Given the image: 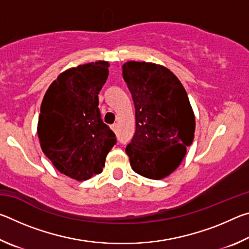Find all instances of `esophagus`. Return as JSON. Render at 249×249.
I'll return each instance as SVG.
<instances>
[{"instance_id": "34e87169", "label": "esophagus", "mask_w": 249, "mask_h": 249, "mask_svg": "<svg viewBox=\"0 0 249 249\" xmlns=\"http://www.w3.org/2000/svg\"><path fill=\"white\" fill-rule=\"evenodd\" d=\"M111 128H112V130H113V132H116L117 125H116V124H112V125H111Z\"/></svg>"}]
</instances>
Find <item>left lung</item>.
<instances>
[{"label":"left lung","mask_w":249,"mask_h":249,"mask_svg":"<svg viewBox=\"0 0 249 249\" xmlns=\"http://www.w3.org/2000/svg\"><path fill=\"white\" fill-rule=\"evenodd\" d=\"M123 78L135 105L136 130L126 147L138 175L159 180L182 161L195 138L196 119L179 79L165 67L128 61Z\"/></svg>","instance_id":"obj_1"}]
</instances>
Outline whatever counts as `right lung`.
<instances>
[{"mask_svg":"<svg viewBox=\"0 0 249 249\" xmlns=\"http://www.w3.org/2000/svg\"><path fill=\"white\" fill-rule=\"evenodd\" d=\"M108 66L96 61L66 70L41 102L37 134L43 153L61 174L78 181L102 172L107 155L116 144L99 109L98 95Z\"/></svg>","mask_w":249,"mask_h":249,"instance_id":"add662e5","label":"right lung"}]
</instances>
